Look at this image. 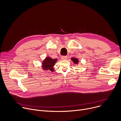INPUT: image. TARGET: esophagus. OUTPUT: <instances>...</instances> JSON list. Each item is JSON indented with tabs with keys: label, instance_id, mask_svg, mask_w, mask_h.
I'll return each mask as SVG.
<instances>
[{
	"label": "esophagus",
	"instance_id": "34e87169",
	"mask_svg": "<svg viewBox=\"0 0 121 121\" xmlns=\"http://www.w3.org/2000/svg\"><path fill=\"white\" fill-rule=\"evenodd\" d=\"M61 59L63 60H67V56H61Z\"/></svg>",
	"mask_w": 121,
	"mask_h": 121
}]
</instances>
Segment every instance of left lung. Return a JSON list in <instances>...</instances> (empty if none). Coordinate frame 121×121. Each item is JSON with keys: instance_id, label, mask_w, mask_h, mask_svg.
<instances>
[{"instance_id": "1", "label": "left lung", "mask_w": 121, "mask_h": 121, "mask_svg": "<svg viewBox=\"0 0 121 121\" xmlns=\"http://www.w3.org/2000/svg\"><path fill=\"white\" fill-rule=\"evenodd\" d=\"M71 59L72 61H73L74 63H76V64L78 63V60L77 59L75 58H72Z\"/></svg>"}]
</instances>
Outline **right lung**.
I'll return each mask as SVG.
<instances>
[{
  "mask_svg": "<svg viewBox=\"0 0 121 121\" xmlns=\"http://www.w3.org/2000/svg\"><path fill=\"white\" fill-rule=\"evenodd\" d=\"M57 60V59H52L50 57H47L42 62V67L44 69L54 71L53 66Z\"/></svg>",
  "mask_w": 121,
  "mask_h": 121,
  "instance_id": "obj_1",
  "label": "right lung"
}]
</instances>
